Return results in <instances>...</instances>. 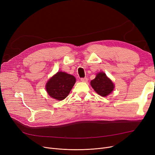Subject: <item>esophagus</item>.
<instances>
[{
	"mask_svg": "<svg viewBox=\"0 0 155 155\" xmlns=\"http://www.w3.org/2000/svg\"><path fill=\"white\" fill-rule=\"evenodd\" d=\"M80 80L82 81V82H87V81H88V79L86 77H85V78H81Z\"/></svg>",
	"mask_w": 155,
	"mask_h": 155,
	"instance_id": "34e87169",
	"label": "esophagus"
}]
</instances>
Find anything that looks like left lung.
Instances as JSON below:
<instances>
[{"mask_svg": "<svg viewBox=\"0 0 155 155\" xmlns=\"http://www.w3.org/2000/svg\"><path fill=\"white\" fill-rule=\"evenodd\" d=\"M91 84L94 91L102 97L109 95L114 88L112 81L104 72L99 73L96 77L91 80Z\"/></svg>", "mask_w": 155, "mask_h": 155, "instance_id": "obj_1", "label": "left lung"}]
</instances>
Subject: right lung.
<instances>
[{
	"label": "right lung",
	"instance_id": "add662e5",
	"mask_svg": "<svg viewBox=\"0 0 155 155\" xmlns=\"http://www.w3.org/2000/svg\"><path fill=\"white\" fill-rule=\"evenodd\" d=\"M75 82L76 79L73 75L59 71L48 81L46 89L52 98L62 101L68 96Z\"/></svg>",
	"mask_w": 155,
	"mask_h": 155
}]
</instances>
